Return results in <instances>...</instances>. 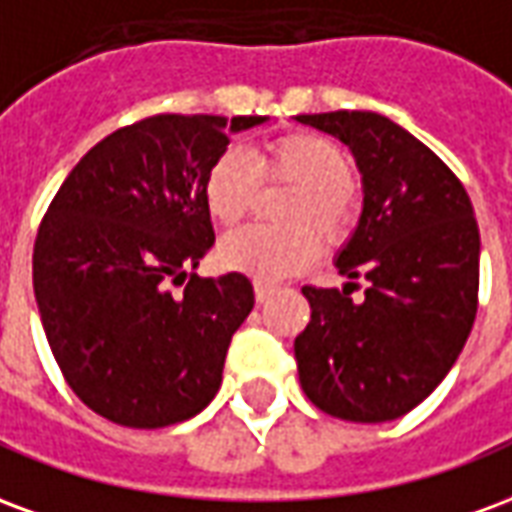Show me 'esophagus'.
<instances>
[{
    "instance_id": "34e87169",
    "label": "esophagus",
    "mask_w": 512,
    "mask_h": 512,
    "mask_svg": "<svg viewBox=\"0 0 512 512\" xmlns=\"http://www.w3.org/2000/svg\"><path fill=\"white\" fill-rule=\"evenodd\" d=\"M274 293H277V288H274V285H268V282H260V279H257L255 282V299L257 301H268L271 296H274Z\"/></svg>"
}]
</instances>
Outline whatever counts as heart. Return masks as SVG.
Returning <instances> with one entry per match:
<instances>
[{
	"label": "heart",
	"mask_w": 512,
	"mask_h": 512,
	"mask_svg": "<svg viewBox=\"0 0 512 512\" xmlns=\"http://www.w3.org/2000/svg\"><path fill=\"white\" fill-rule=\"evenodd\" d=\"M260 175L290 183L299 191L285 205V222L312 224L326 241H340L351 227L354 164L343 147L318 134H290L252 156L244 147H227L205 175V205L213 222L233 227L255 208ZM318 255V238L307 227H244L227 235L219 260L260 282L290 277Z\"/></svg>",
	"instance_id": "b5f03b06"
}]
</instances>
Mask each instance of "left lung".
Returning <instances> with one entry per match:
<instances>
[{
  "label": "left lung",
  "instance_id": "obj_1",
  "mask_svg": "<svg viewBox=\"0 0 512 512\" xmlns=\"http://www.w3.org/2000/svg\"><path fill=\"white\" fill-rule=\"evenodd\" d=\"M351 147L362 216L334 260L343 290L312 288L296 337L304 395L348 422L408 414L444 381L477 315L480 230L463 183L430 147L376 112L299 115ZM356 278L368 282L354 302Z\"/></svg>",
  "mask_w": 512,
  "mask_h": 512
}]
</instances>
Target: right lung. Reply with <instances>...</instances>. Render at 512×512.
I'll return each instance as SVG.
<instances>
[{
	"label": "right lung",
	"mask_w": 512,
	"mask_h": 512,
	"mask_svg": "<svg viewBox=\"0 0 512 512\" xmlns=\"http://www.w3.org/2000/svg\"><path fill=\"white\" fill-rule=\"evenodd\" d=\"M266 120L156 115L117 128L51 200L32 255L40 321L68 386L109 422L167 428L219 392L255 290L238 271L194 274L216 241L205 175L230 134Z\"/></svg>",
	"instance_id": "add662e5"
}]
</instances>
